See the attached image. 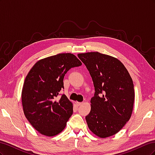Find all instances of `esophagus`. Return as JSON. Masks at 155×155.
Wrapping results in <instances>:
<instances>
[{
  "instance_id": "34e87169",
  "label": "esophagus",
  "mask_w": 155,
  "mask_h": 155,
  "mask_svg": "<svg viewBox=\"0 0 155 155\" xmlns=\"http://www.w3.org/2000/svg\"><path fill=\"white\" fill-rule=\"evenodd\" d=\"M76 105L78 106H80V105H81L83 104V103L82 102H78V101H76Z\"/></svg>"
}]
</instances>
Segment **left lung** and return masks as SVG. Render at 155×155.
Here are the masks:
<instances>
[{"instance_id": "8db88e82", "label": "left lung", "mask_w": 155, "mask_h": 155, "mask_svg": "<svg viewBox=\"0 0 155 155\" xmlns=\"http://www.w3.org/2000/svg\"><path fill=\"white\" fill-rule=\"evenodd\" d=\"M90 73L94 86L91 112L85 119L98 137L114 135L132 114L134 91L133 79L120 60L94 51L78 54Z\"/></svg>"}]
</instances>
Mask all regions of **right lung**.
<instances>
[{
	"mask_svg": "<svg viewBox=\"0 0 155 155\" xmlns=\"http://www.w3.org/2000/svg\"><path fill=\"white\" fill-rule=\"evenodd\" d=\"M82 64L72 54H59L38 61L27 74L22 90V104L27 120L39 133L53 137L65 128L73 104L64 94L57 98L64 75Z\"/></svg>",
	"mask_w": 155,
	"mask_h": 155,
	"instance_id": "right-lung-1",
	"label": "right lung"
}]
</instances>
